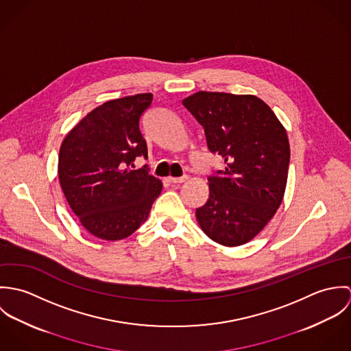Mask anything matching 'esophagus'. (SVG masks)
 Segmentation results:
<instances>
[{
  "instance_id": "esophagus-1",
  "label": "esophagus",
  "mask_w": 351,
  "mask_h": 351,
  "mask_svg": "<svg viewBox=\"0 0 351 351\" xmlns=\"http://www.w3.org/2000/svg\"><path fill=\"white\" fill-rule=\"evenodd\" d=\"M186 180H188V177H186V176L180 177V178H177V177H169V182H170V184H174V185L182 184V182H185Z\"/></svg>"
}]
</instances>
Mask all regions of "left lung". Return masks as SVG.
<instances>
[{
    "mask_svg": "<svg viewBox=\"0 0 351 351\" xmlns=\"http://www.w3.org/2000/svg\"><path fill=\"white\" fill-rule=\"evenodd\" d=\"M204 128L208 149L226 169L208 177L209 197L196 209L201 230L234 247L258 235L277 212L291 159L285 128L251 95L197 92L182 101Z\"/></svg>",
    "mask_w": 351,
    "mask_h": 351,
    "instance_id": "left-lung-1",
    "label": "left lung"
}]
</instances>
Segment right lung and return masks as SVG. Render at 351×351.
<instances>
[{
	"label": "right lung",
	"instance_id": "obj_1",
	"mask_svg": "<svg viewBox=\"0 0 351 351\" xmlns=\"http://www.w3.org/2000/svg\"><path fill=\"white\" fill-rule=\"evenodd\" d=\"M151 102V93L106 101L62 142L60 188L80 223L100 239L120 241L134 234L160 195L162 182L147 166L130 169L138 156L147 158L139 123Z\"/></svg>",
	"mask_w": 351,
	"mask_h": 351
}]
</instances>
